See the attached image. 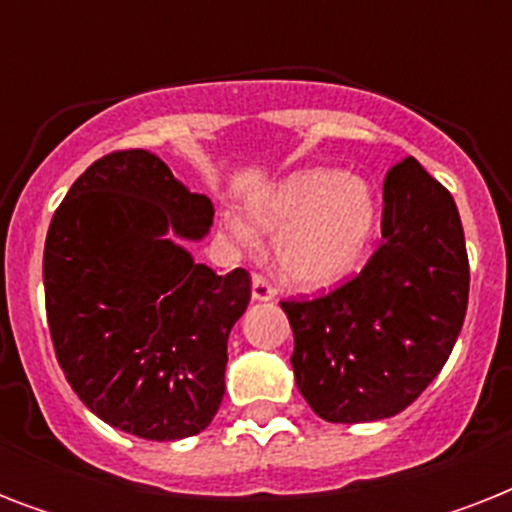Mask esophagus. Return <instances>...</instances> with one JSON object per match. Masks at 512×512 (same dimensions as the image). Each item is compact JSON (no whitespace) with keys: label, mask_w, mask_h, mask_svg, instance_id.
I'll use <instances>...</instances> for the list:
<instances>
[{"label":"esophagus","mask_w":512,"mask_h":512,"mask_svg":"<svg viewBox=\"0 0 512 512\" xmlns=\"http://www.w3.org/2000/svg\"><path fill=\"white\" fill-rule=\"evenodd\" d=\"M252 297H255V300H273V297H276V289H273V284L265 279L263 273H255V276H252Z\"/></svg>","instance_id":"1"}]
</instances>
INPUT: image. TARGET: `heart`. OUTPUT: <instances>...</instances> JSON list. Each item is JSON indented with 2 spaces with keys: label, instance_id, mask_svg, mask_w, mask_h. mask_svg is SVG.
Returning <instances> with one entry per match:
<instances>
[{
  "label": "heart",
  "instance_id": "heart-1",
  "mask_svg": "<svg viewBox=\"0 0 512 512\" xmlns=\"http://www.w3.org/2000/svg\"><path fill=\"white\" fill-rule=\"evenodd\" d=\"M260 228L279 233V265L292 284L324 289L356 271L377 223V201L366 180L337 170H303L249 204ZM228 228L252 247L257 231L231 217Z\"/></svg>",
  "mask_w": 512,
  "mask_h": 512
}]
</instances>
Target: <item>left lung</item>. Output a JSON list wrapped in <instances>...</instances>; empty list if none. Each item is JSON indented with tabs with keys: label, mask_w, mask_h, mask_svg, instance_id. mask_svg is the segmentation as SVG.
<instances>
[{
	"label": "left lung",
	"mask_w": 512,
	"mask_h": 512,
	"mask_svg": "<svg viewBox=\"0 0 512 512\" xmlns=\"http://www.w3.org/2000/svg\"><path fill=\"white\" fill-rule=\"evenodd\" d=\"M470 265L452 193L414 156L382 183V241L361 273L313 300H284L292 369L327 422L404 412L452 353L468 311Z\"/></svg>",
	"instance_id": "obj_1"
}]
</instances>
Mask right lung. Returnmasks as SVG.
Segmentation results:
<instances>
[{
	"instance_id": "add662e5",
	"label": "right lung",
	"mask_w": 512,
	"mask_h": 512,
	"mask_svg": "<svg viewBox=\"0 0 512 512\" xmlns=\"http://www.w3.org/2000/svg\"><path fill=\"white\" fill-rule=\"evenodd\" d=\"M212 201L159 156L114 151L76 177L44 241V305L58 364L103 422L148 441L196 436L220 409L244 268L217 276L164 239H201Z\"/></svg>"
}]
</instances>
